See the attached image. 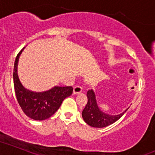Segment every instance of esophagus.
<instances>
[{
    "mask_svg": "<svg viewBox=\"0 0 155 155\" xmlns=\"http://www.w3.org/2000/svg\"><path fill=\"white\" fill-rule=\"evenodd\" d=\"M83 91V88L80 86H75V87L73 88V94H80Z\"/></svg>",
    "mask_w": 155,
    "mask_h": 155,
    "instance_id": "34e87169",
    "label": "esophagus"
}]
</instances>
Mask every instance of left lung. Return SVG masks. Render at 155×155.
<instances>
[{"instance_id": "8db88e82", "label": "left lung", "mask_w": 155, "mask_h": 155, "mask_svg": "<svg viewBox=\"0 0 155 155\" xmlns=\"http://www.w3.org/2000/svg\"><path fill=\"white\" fill-rule=\"evenodd\" d=\"M87 103L82 112V117L84 121L93 128H105L114 124L124 115L129 107L127 108L123 113L117 115H111L102 111L98 106L96 94L93 90H89L87 93Z\"/></svg>"}]
</instances>
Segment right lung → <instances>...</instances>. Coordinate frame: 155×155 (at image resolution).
Masks as SVG:
<instances>
[{"instance_id": "1", "label": "right lung", "mask_w": 155, "mask_h": 155, "mask_svg": "<svg viewBox=\"0 0 155 155\" xmlns=\"http://www.w3.org/2000/svg\"><path fill=\"white\" fill-rule=\"evenodd\" d=\"M21 51L18 53L14 64L13 81L15 96L23 113L35 120L48 119L55 114L62 102L72 94L71 87L55 86L45 91L36 92L26 88L22 84L18 75V63Z\"/></svg>"}]
</instances>
